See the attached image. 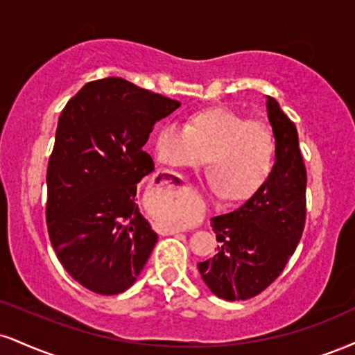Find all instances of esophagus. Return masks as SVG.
<instances>
[{
  "label": "esophagus",
  "instance_id": "esophagus-1",
  "mask_svg": "<svg viewBox=\"0 0 355 355\" xmlns=\"http://www.w3.org/2000/svg\"><path fill=\"white\" fill-rule=\"evenodd\" d=\"M178 232H183L182 228H177V230H170V233H166V234H173V233H178Z\"/></svg>",
  "mask_w": 355,
  "mask_h": 355
}]
</instances>
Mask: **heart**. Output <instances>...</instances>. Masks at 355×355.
Instances as JSON below:
<instances>
[{"label":"heart","instance_id":"1","mask_svg":"<svg viewBox=\"0 0 355 355\" xmlns=\"http://www.w3.org/2000/svg\"><path fill=\"white\" fill-rule=\"evenodd\" d=\"M153 153L166 166H195L207 155L208 182L228 202L254 195L275 165L276 142L263 122L228 109L200 110L189 125L166 122L153 137Z\"/></svg>","mask_w":355,"mask_h":355}]
</instances>
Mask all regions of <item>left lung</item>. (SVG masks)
I'll return each mask as SVG.
<instances>
[{
	"mask_svg": "<svg viewBox=\"0 0 355 355\" xmlns=\"http://www.w3.org/2000/svg\"><path fill=\"white\" fill-rule=\"evenodd\" d=\"M276 160L264 185L232 213L213 216L216 254L198 263L208 289L226 301L258 296L284 270L306 223V166L297 130L276 99L266 97Z\"/></svg>",
	"mask_w": 355,
	"mask_h": 355,
	"instance_id": "obj_1",
	"label": "left lung"
}]
</instances>
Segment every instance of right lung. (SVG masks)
Wrapping results in <instances>:
<instances>
[{
  "mask_svg": "<svg viewBox=\"0 0 355 355\" xmlns=\"http://www.w3.org/2000/svg\"><path fill=\"white\" fill-rule=\"evenodd\" d=\"M180 102L129 83H87L61 112L49 157L46 221L55 256L89 291L112 296L135 283L157 233L137 205L155 170L144 150L157 122Z\"/></svg>",
  "mask_w": 355,
  "mask_h": 355,
  "instance_id": "add662e5",
  "label": "right lung"
}]
</instances>
